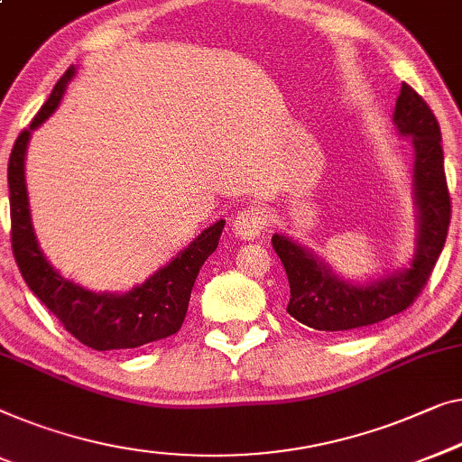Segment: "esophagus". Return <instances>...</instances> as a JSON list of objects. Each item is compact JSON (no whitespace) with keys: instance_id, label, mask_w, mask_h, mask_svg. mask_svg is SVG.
<instances>
[{"instance_id":"obj_1","label":"esophagus","mask_w":462,"mask_h":462,"mask_svg":"<svg viewBox=\"0 0 462 462\" xmlns=\"http://www.w3.org/2000/svg\"><path fill=\"white\" fill-rule=\"evenodd\" d=\"M266 226V215L264 208L260 206H250L237 212L236 220H233V233L242 239H254L258 237Z\"/></svg>"}]
</instances>
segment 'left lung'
<instances>
[{
    "instance_id": "obj_1",
    "label": "left lung",
    "mask_w": 462,
    "mask_h": 462,
    "mask_svg": "<svg viewBox=\"0 0 462 462\" xmlns=\"http://www.w3.org/2000/svg\"><path fill=\"white\" fill-rule=\"evenodd\" d=\"M393 123L414 145V204L419 208L417 254L411 269L366 287H356L333 275L302 245L273 236V247L290 279L287 312L319 331H352L400 314L417 300L444 250L450 225V191L444 172L442 133L430 106L411 85L402 83Z\"/></svg>"
}]
</instances>
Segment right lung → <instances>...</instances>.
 <instances>
[{"mask_svg":"<svg viewBox=\"0 0 462 462\" xmlns=\"http://www.w3.org/2000/svg\"><path fill=\"white\" fill-rule=\"evenodd\" d=\"M75 75V66L53 87L48 102L32 118L29 129L20 131L8 162L10 187V239L18 271L31 291L48 306L66 331L93 350H126L158 342L181 329L191 290L206 258L217 250L225 220L199 233L179 256L153 273L145 283L123 296L93 293L60 277L39 250L31 225L29 198L24 185V152L31 131L58 108L64 87Z\"/></svg>","mask_w":462,"mask_h":462,"instance_id":"obj_1","label":"right lung"}]
</instances>
